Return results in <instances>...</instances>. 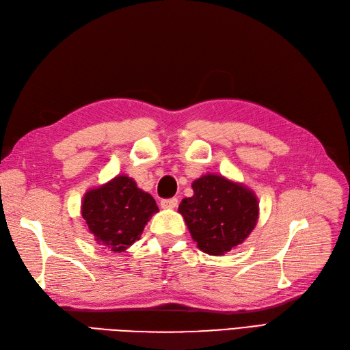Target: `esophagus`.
Listing matches in <instances>:
<instances>
[{
  "mask_svg": "<svg viewBox=\"0 0 350 350\" xmlns=\"http://www.w3.org/2000/svg\"><path fill=\"white\" fill-rule=\"evenodd\" d=\"M178 206V198H166L161 201L162 208H175Z\"/></svg>",
  "mask_w": 350,
  "mask_h": 350,
  "instance_id": "34e87169",
  "label": "esophagus"
}]
</instances>
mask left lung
Segmentation results:
<instances>
[{
  "label": "left lung",
  "mask_w": 350,
  "mask_h": 350,
  "mask_svg": "<svg viewBox=\"0 0 350 350\" xmlns=\"http://www.w3.org/2000/svg\"><path fill=\"white\" fill-rule=\"evenodd\" d=\"M194 196L178 207L197 247L208 256H225L241 245L258 220L254 191L230 179L206 174L193 183Z\"/></svg>",
  "instance_id": "8db88e82"
}]
</instances>
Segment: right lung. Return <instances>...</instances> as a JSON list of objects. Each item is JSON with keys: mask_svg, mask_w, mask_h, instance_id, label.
I'll return each mask as SVG.
<instances>
[{"mask_svg": "<svg viewBox=\"0 0 350 350\" xmlns=\"http://www.w3.org/2000/svg\"><path fill=\"white\" fill-rule=\"evenodd\" d=\"M157 211L154 198L126 175L89 189L81 201V216L94 241L113 252H122L140 239Z\"/></svg>", "mask_w": 350, "mask_h": 350, "instance_id": "right-lung-1", "label": "right lung"}]
</instances>
